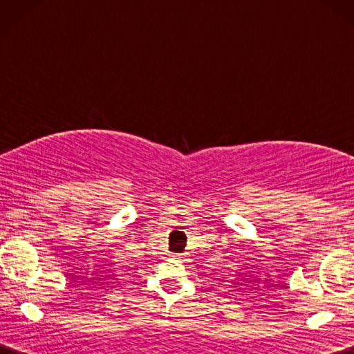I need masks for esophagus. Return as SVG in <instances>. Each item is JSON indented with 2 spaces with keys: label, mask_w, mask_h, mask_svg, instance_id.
Instances as JSON below:
<instances>
[{
  "label": "esophagus",
  "mask_w": 354,
  "mask_h": 354,
  "mask_svg": "<svg viewBox=\"0 0 354 354\" xmlns=\"http://www.w3.org/2000/svg\"><path fill=\"white\" fill-rule=\"evenodd\" d=\"M171 259L179 260V259H183V257H181V254H171Z\"/></svg>",
  "instance_id": "1"
}]
</instances>
